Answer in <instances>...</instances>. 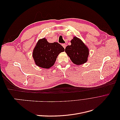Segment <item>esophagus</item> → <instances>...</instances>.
I'll use <instances>...</instances> for the list:
<instances>
[{"label": "esophagus", "mask_w": 120, "mask_h": 120, "mask_svg": "<svg viewBox=\"0 0 120 120\" xmlns=\"http://www.w3.org/2000/svg\"><path fill=\"white\" fill-rule=\"evenodd\" d=\"M63 45V48L65 49V48H66V44H63V45Z\"/></svg>", "instance_id": "obj_1"}]
</instances>
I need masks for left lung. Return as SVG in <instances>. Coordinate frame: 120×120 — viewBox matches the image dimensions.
I'll return each mask as SVG.
<instances>
[{
	"instance_id": "left-lung-1",
	"label": "left lung",
	"mask_w": 120,
	"mask_h": 120,
	"mask_svg": "<svg viewBox=\"0 0 120 120\" xmlns=\"http://www.w3.org/2000/svg\"><path fill=\"white\" fill-rule=\"evenodd\" d=\"M71 42V45L66 47L65 52L72 62L77 65L86 63L89 54L88 48L81 40L77 37H74Z\"/></svg>"
}]
</instances>
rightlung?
I'll use <instances>...</instances> for the list:
<instances>
[{"instance_id":"1","label":"right lung","mask_w":120,"mask_h":120,"mask_svg":"<svg viewBox=\"0 0 120 120\" xmlns=\"http://www.w3.org/2000/svg\"><path fill=\"white\" fill-rule=\"evenodd\" d=\"M64 51V48L60 43H49L45 38H43L38 41L32 56L38 66L49 68L55 63L59 53Z\"/></svg>"}]
</instances>
